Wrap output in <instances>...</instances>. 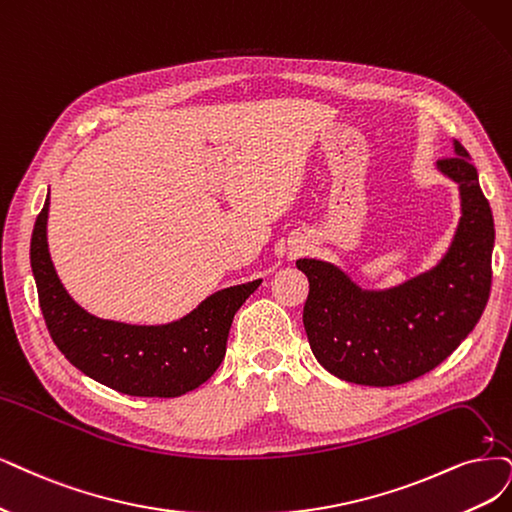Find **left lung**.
Instances as JSON below:
<instances>
[{
	"mask_svg": "<svg viewBox=\"0 0 512 512\" xmlns=\"http://www.w3.org/2000/svg\"><path fill=\"white\" fill-rule=\"evenodd\" d=\"M453 158L437 170L458 185L460 221L437 266L390 289H363L339 266L297 259L310 293L304 327L316 361L339 380L399 386L456 350L477 327L491 289L494 215L477 168L453 139Z\"/></svg>",
	"mask_w": 512,
	"mask_h": 512,
	"instance_id": "8db88e82",
	"label": "left lung"
}]
</instances>
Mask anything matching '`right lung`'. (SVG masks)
<instances>
[{"label": "right lung", "mask_w": 512, "mask_h": 512, "mask_svg": "<svg viewBox=\"0 0 512 512\" xmlns=\"http://www.w3.org/2000/svg\"><path fill=\"white\" fill-rule=\"evenodd\" d=\"M50 192L31 236V270L48 331L67 361L107 388L130 396L173 399L196 390L225 356L234 314L261 280L227 287L179 320L166 325H130L99 318L75 301L48 249Z\"/></svg>", "instance_id": "obj_1"}]
</instances>
